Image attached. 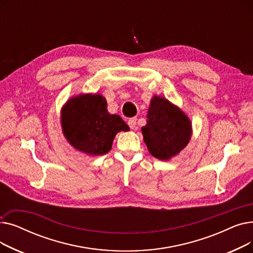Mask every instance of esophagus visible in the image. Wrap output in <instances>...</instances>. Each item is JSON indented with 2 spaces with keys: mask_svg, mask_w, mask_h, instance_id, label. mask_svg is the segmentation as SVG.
I'll use <instances>...</instances> for the list:
<instances>
[{
  "mask_svg": "<svg viewBox=\"0 0 253 253\" xmlns=\"http://www.w3.org/2000/svg\"><path fill=\"white\" fill-rule=\"evenodd\" d=\"M128 125H129V127H130L132 130H134V129L136 128V118H131V119H129V120H128Z\"/></svg>",
  "mask_w": 253,
  "mask_h": 253,
  "instance_id": "1",
  "label": "esophagus"
}]
</instances>
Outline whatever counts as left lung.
Masks as SVG:
<instances>
[{
    "mask_svg": "<svg viewBox=\"0 0 253 253\" xmlns=\"http://www.w3.org/2000/svg\"><path fill=\"white\" fill-rule=\"evenodd\" d=\"M141 133L150 154L159 160L169 161L187 147L193 128L190 118L177 105L154 95Z\"/></svg>",
    "mask_w": 253,
    "mask_h": 253,
    "instance_id": "left-lung-1",
    "label": "left lung"
}]
</instances>
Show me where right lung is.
<instances>
[{
	"label": "right lung",
	"mask_w": 253,
	"mask_h": 253,
	"mask_svg": "<svg viewBox=\"0 0 253 253\" xmlns=\"http://www.w3.org/2000/svg\"><path fill=\"white\" fill-rule=\"evenodd\" d=\"M106 104L97 93H81L64 103L60 124L63 136L74 149L92 157L105 155L116 134L130 130L121 117L109 113Z\"/></svg>",
	"instance_id": "add662e5"
}]
</instances>
